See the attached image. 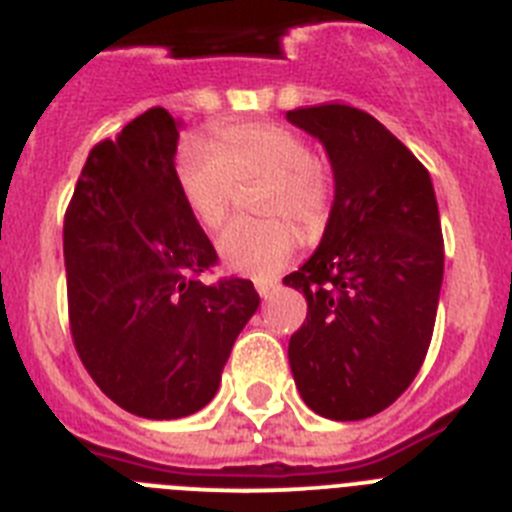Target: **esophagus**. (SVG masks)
I'll return each mask as SVG.
<instances>
[{
    "label": "esophagus",
    "mask_w": 512,
    "mask_h": 512,
    "mask_svg": "<svg viewBox=\"0 0 512 512\" xmlns=\"http://www.w3.org/2000/svg\"><path fill=\"white\" fill-rule=\"evenodd\" d=\"M277 287H279L277 282H259V284H256V289H259V295L264 297V300H269V297L277 292Z\"/></svg>",
    "instance_id": "obj_1"
}]
</instances>
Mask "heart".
Here are the masks:
<instances>
[{
  "label": "heart",
  "mask_w": 512,
  "mask_h": 512,
  "mask_svg": "<svg viewBox=\"0 0 512 512\" xmlns=\"http://www.w3.org/2000/svg\"><path fill=\"white\" fill-rule=\"evenodd\" d=\"M176 187L194 220L217 230L233 210L238 184L269 182L261 210L284 215L305 235H318L328 220L330 179L312 158L297 130L279 122H243L215 130V148L187 140L176 153ZM297 251L295 228L282 220L233 223L217 241V253L230 271L269 279Z\"/></svg>",
  "instance_id": "heart-1"
}]
</instances>
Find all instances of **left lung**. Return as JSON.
<instances>
[{
    "label": "left lung",
    "instance_id": "1",
    "mask_svg": "<svg viewBox=\"0 0 512 512\" xmlns=\"http://www.w3.org/2000/svg\"><path fill=\"white\" fill-rule=\"evenodd\" d=\"M333 169L320 246L284 277L307 318L289 338L300 397L330 420L372 418L408 390L436 325L443 235L431 174L372 115L348 104L289 110Z\"/></svg>",
    "mask_w": 512,
    "mask_h": 512
}]
</instances>
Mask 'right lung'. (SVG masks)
I'll list each match as a JSON object with an SVG mask.
<instances>
[{"label":"right lung","mask_w":512,"mask_h":512,"mask_svg":"<svg viewBox=\"0 0 512 512\" xmlns=\"http://www.w3.org/2000/svg\"><path fill=\"white\" fill-rule=\"evenodd\" d=\"M179 130V117L153 107L94 146L63 223L81 364L112 402L148 420L205 408L261 302L248 279H197L217 253L176 187Z\"/></svg>","instance_id":"add662e5"}]
</instances>
